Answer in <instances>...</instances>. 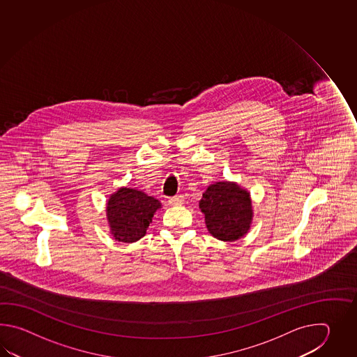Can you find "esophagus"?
<instances>
[{
  "instance_id": "obj_1",
  "label": "esophagus",
  "mask_w": 357,
  "mask_h": 357,
  "mask_svg": "<svg viewBox=\"0 0 357 357\" xmlns=\"http://www.w3.org/2000/svg\"><path fill=\"white\" fill-rule=\"evenodd\" d=\"M183 197L182 195H176V197H172L169 200H168V203L171 205H182L183 204Z\"/></svg>"
}]
</instances>
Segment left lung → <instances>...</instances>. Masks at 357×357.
I'll return each mask as SVG.
<instances>
[{
	"label": "left lung",
	"instance_id": "left-lung-1",
	"mask_svg": "<svg viewBox=\"0 0 357 357\" xmlns=\"http://www.w3.org/2000/svg\"><path fill=\"white\" fill-rule=\"evenodd\" d=\"M205 226L217 240L232 243L249 232L254 211L250 192L237 182L218 181L209 185L199 202Z\"/></svg>",
	"mask_w": 357,
	"mask_h": 357
}]
</instances>
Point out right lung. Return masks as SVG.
I'll return each mask as SVG.
<instances>
[{"label": "right lung", "instance_id": "add662e5", "mask_svg": "<svg viewBox=\"0 0 357 357\" xmlns=\"http://www.w3.org/2000/svg\"><path fill=\"white\" fill-rule=\"evenodd\" d=\"M162 208L160 200L142 190L122 186L107 200L109 232L119 243H135L144 237L153 215Z\"/></svg>", "mask_w": 357, "mask_h": 357}]
</instances>
